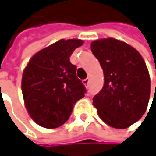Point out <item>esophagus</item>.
Returning <instances> with one entry per match:
<instances>
[{
	"label": "esophagus",
	"instance_id": "obj_1",
	"mask_svg": "<svg viewBox=\"0 0 156 156\" xmlns=\"http://www.w3.org/2000/svg\"><path fill=\"white\" fill-rule=\"evenodd\" d=\"M89 82H90V80H89V79H85L84 80H82V83H83L85 86H87V85L89 84Z\"/></svg>",
	"mask_w": 156,
	"mask_h": 156
}]
</instances>
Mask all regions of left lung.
I'll return each instance as SVG.
<instances>
[{
  "instance_id": "obj_1",
  "label": "left lung",
  "mask_w": 156,
  "mask_h": 156,
  "mask_svg": "<svg viewBox=\"0 0 156 156\" xmlns=\"http://www.w3.org/2000/svg\"><path fill=\"white\" fill-rule=\"evenodd\" d=\"M91 49L104 72V86L94 96V106L107 124L127 128L148 107L151 80L146 63L136 49L114 38L94 41Z\"/></svg>"
}]
</instances>
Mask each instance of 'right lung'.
Wrapping results in <instances>:
<instances>
[{"instance_id": "1", "label": "right lung", "mask_w": 156, "mask_h": 156, "mask_svg": "<svg viewBox=\"0 0 156 156\" xmlns=\"http://www.w3.org/2000/svg\"><path fill=\"white\" fill-rule=\"evenodd\" d=\"M80 39H61L40 50L23 71L21 90L31 118L45 128H56L66 122L86 88L70 62Z\"/></svg>"}]
</instances>
